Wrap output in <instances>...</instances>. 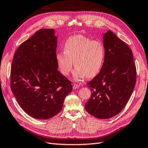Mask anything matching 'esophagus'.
I'll return each instance as SVG.
<instances>
[{"mask_svg":"<svg viewBox=\"0 0 148 148\" xmlns=\"http://www.w3.org/2000/svg\"><path fill=\"white\" fill-rule=\"evenodd\" d=\"M79 85L78 84L74 83V84H73V88L74 89H77V88H79Z\"/></svg>","mask_w":148,"mask_h":148,"instance_id":"34e87169","label":"esophagus"}]
</instances>
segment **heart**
I'll use <instances>...</instances> for the list:
<instances>
[{
	"label": "heart",
	"mask_w": 148,
	"mask_h": 148,
	"mask_svg": "<svg viewBox=\"0 0 148 148\" xmlns=\"http://www.w3.org/2000/svg\"><path fill=\"white\" fill-rule=\"evenodd\" d=\"M105 57L104 44L83 35L69 38L64 42V51L57 52L55 56L58 69L65 76L69 75L73 61L76 67L73 76L76 80L86 76L95 77L102 69Z\"/></svg>",
	"instance_id": "heart-1"
}]
</instances>
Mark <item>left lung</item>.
<instances>
[{
    "instance_id": "obj_1",
    "label": "left lung",
    "mask_w": 148,
    "mask_h": 148,
    "mask_svg": "<svg viewBox=\"0 0 148 148\" xmlns=\"http://www.w3.org/2000/svg\"><path fill=\"white\" fill-rule=\"evenodd\" d=\"M106 57L99 73L87 83L92 94L85 104L89 114L101 119L119 114L135 86L136 69L127 44L109 30L104 36Z\"/></svg>"
}]
</instances>
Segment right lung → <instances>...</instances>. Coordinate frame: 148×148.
<instances>
[{
    "label": "right lung",
    "mask_w": 148,
    "mask_h": 148,
    "mask_svg": "<svg viewBox=\"0 0 148 148\" xmlns=\"http://www.w3.org/2000/svg\"><path fill=\"white\" fill-rule=\"evenodd\" d=\"M57 38L53 29H41L18 47L12 60L10 87L20 106L34 119L60 112L71 82L56 60Z\"/></svg>",
    "instance_id": "add662e5"
}]
</instances>
